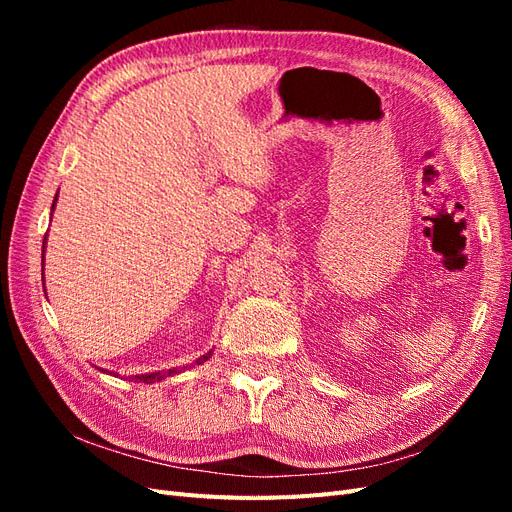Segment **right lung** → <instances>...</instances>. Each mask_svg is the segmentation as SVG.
Wrapping results in <instances>:
<instances>
[{"label":"right lung","instance_id":"1","mask_svg":"<svg viewBox=\"0 0 512 512\" xmlns=\"http://www.w3.org/2000/svg\"><path fill=\"white\" fill-rule=\"evenodd\" d=\"M55 203H57V196H55V200H53V207H51V218H53V211H55ZM44 247H46V237H44V245H42V258H44ZM42 265H44V260H42ZM42 275H44V269H42ZM44 282V280H42ZM211 350L207 352V354H203L200 356V359H196V365H200V363H205L207 359H211ZM185 369V367H183ZM104 371V369H102ZM111 374H115V371H111ZM175 374H179V369H166V371H153V374H143V376H130V380H134V382H145V384H151V382H160V380H164V378H168V376H175Z\"/></svg>","mask_w":512,"mask_h":512}]
</instances>
